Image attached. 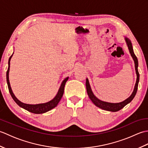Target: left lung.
Listing matches in <instances>:
<instances>
[{"mask_svg":"<svg viewBox=\"0 0 148 148\" xmlns=\"http://www.w3.org/2000/svg\"><path fill=\"white\" fill-rule=\"evenodd\" d=\"M125 42H126V44L128 46V50H129L130 55L132 57L134 61L135 69H136V72L137 74L136 83V84H135L134 91L131 94V95L126 100H125L124 101L118 102V103H111V102L102 101V100L99 99L97 97H95V95H94L92 90V88H91L90 84L88 79V78H86V91H87V93L88 95L89 98L97 107H98V108L106 110V111H111V112H116V111H119V110L121 109L122 108H123L125 106L127 105L128 103H129L132 100L134 99V97L136 95V93L137 91L138 84H139V72H138V65H139V64H138V60L136 55L134 54L131 40L126 37H125Z\"/></svg>","mask_w":148,"mask_h":148,"instance_id":"obj_1","label":"left lung"}]
</instances>
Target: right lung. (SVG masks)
<instances>
[{"mask_svg": "<svg viewBox=\"0 0 148 148\" xmlns=\"http://www.w3.org/2000/svg\"><path fill=\"white\" fill-rule=\"evenodd\" d=\"M13 53H12V55H13ZM12 55L9 58L8 69L7 71V72H6V79H7V83H8L9 93H10L12 98L13 99L14 102L16 103L19 106L21 107V108H23L24 109H25V110H27V111H29L30 112L34 113V114H42V113L48 112V111H50V110H51L52 109L55 108V107L58 105V103H59L60 100L62 99L63 94H64V92L65 84L66 82L67 81V80L69 79V77H65V79L63 80V81L60 84V88H59L58 92H57V93H56V95H55L54 98H53L51 100H50V101H49L48 102H46V103H38V104H28V103H23L21 101H20V100H19L16 98V97H15L13 92H12V91L11 87L10 85V83H9V68H10V61H11V59L12 56Z\"/></svg>", "mask_w": 148, "mask_h": 148, "instance_id": "add662e5", "label": "right lung"}]
</instances>
